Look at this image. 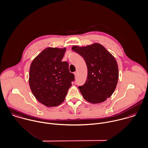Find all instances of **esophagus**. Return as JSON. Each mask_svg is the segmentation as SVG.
<instances>
[{
  "label": "esophagus",
  "mask_w": 148,
  "mask_h": 148,
  "mask_svg": "<svg viewBox=\"0 0 148 148\" xmlns=\"http://www.w3.org/2000/svg\"><path fill=\"white\" fill-rule=\"evenodd\" d=\"M74 75H75V76L76 77V76H77V72H74Z\"/></svg>",
  "instance_id": "1"
}]
</instances>
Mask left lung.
<instances>
[{"instance_id":"1","label":"left lung","mask_w":148,"mask_h":148,"mask_svg":"<svg viewBox=\"0 0 148 148\" xmlns=\"http://www.w3.org/2000/svg\"><path fill=\"white\" fill-rule=\"evenodd\" d=\"M72 50L82 56L87 64L86 82L78 88L85 100L91 103H100L110 98L118 80V67L114 57L101 45L79 47Z\"/></svg>"}]
</instances>
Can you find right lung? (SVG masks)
Segmentation results:
<instances>
[{
	"instance_id": "right-lung-1",
	"label": "right lung",
	"mask_w": 148,
	"mask_h": 148,
	"mask_svg": "<svg viewBox=\"0 0 148 148\" xmlns=\"http://www.w3.org/2000/svg\"><path fill=\"white\" fill-rule=\"evenodd\" d=\"M66 48H48L32 61L29 85L38 101L47 107L57 106L65 100L75 80L66 61H62Z\"/></svg>"
}]
</instances>
